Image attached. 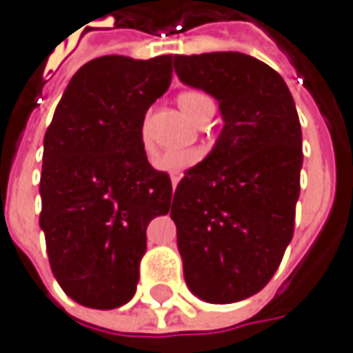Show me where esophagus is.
Listing matches in <instances>:
<instances>
[{"mask_svg": "<svg viewBox=\"0 0 353 353\" xmlns=\"http://www.w3.org/2000/svg\"><path fill=\"white\" fill-rule=\"evenodd\" d=\"M181 176H183V174H179V172H172V174H170V183H172V188H176L179 181H181Z\"/></svg>", "mask_w": 353, "mask_h": 353, "instance_id": "1", "label": "esophagus"}]
</instances>
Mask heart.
<instances>
[{
    "mask_svg": "<svg viewBox=\"0 0 353 353\" xmlns=\"http://www.w3.org/2000/svg\"><path fill=\"white\" fill-rule=\"evenodd\" d=\"M176 101H179V107L183 109V113L188 119H192L194 123H199V125L203 123L206 117L214 113L212 99L206 97L201 91H185V93L179 95ZM141 145H143L145 154L150 157L154 147L149 141V134H147L145 127L141 129ZM201 159H203V150L201 149L172 150V152H165V154L157 157L154 159V167L159 168V170H165V172H179V174H183V170L194 167Z\"/></svg>",
    "mask_w": 353,
    "mask_h": 353,
    "instance_id": "b5f03b06",
    "label": "heart"
}]
</instances>
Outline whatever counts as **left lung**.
I'll list each match as a JSON object with an SVG mask.
<instances>
[{
	"instance_id": "left-lung-1",
	"label": "left lung",
	"mask_w": 353,
	"mask_h": 353,
	"mask_svg": "<svg viewBox=\"0 0 353 353\" xmlns=\"http://www.w3.org/2000/svg\"><path fill=\"white\" fill-rule=\"evenodd\" d=\"M179 79L221 107L216 145L174 188L170 219L186 286L210 304L260 292L294 234L302 129L284 79L250 55H174Z\"/></svg>"
}]
</instances>
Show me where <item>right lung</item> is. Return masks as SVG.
<instances>
[{
    "mask_svg": "<svg viewBox=\"0 0 353 353\" xmlns=\"http://www.w3.org/2000/svg\"><path fill=\"white\" fill-rule=\"evenodd\" d=\"M170 77L172 55L97 57L71 77L47 127L39 226L53 276L81 306L131 300L147 226L170 208V179L141 145L145 115Z\"/></svg>",
    "mask_w": 353,
    "mask_h": 353,
    "instance_id": "right-lung-1",
    "label": "right lung"
}]
</instances>
